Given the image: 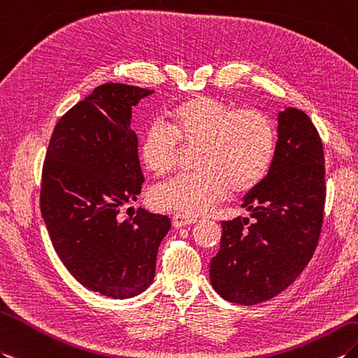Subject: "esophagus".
<instances>
[{
    "label": "esophagus",
    "mask_w": 358,
    "mask_h": 358,
    "mask_svg": "<svg viewBox=\"0 0 358 358\" xmlns=\"http://www.w3.org/2000/svg\"><path fill=\"white\" fill-rule=\"evenodd\" d=\"M196 222V218H192V217H186V215L182 213H176L172 217V224L173 227H185V226H190V224H195Z\"/></svg>",
    "instance_id": "esophagus-1"
}]
</instances>
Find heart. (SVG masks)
I'll list each match as a JSON object with an SVG mask.
<instances>
[{
	"instance_id": "obj_1",
	"label": "heart",
	"mask_w": 358,
	"mask_h": 358,
	"mask_svg": "<svg viewBox=\"0 0 358 358\" xmlns=\"http://www.w3.org/2000/svg\"><path fill=\"white\" fill-rule=\"evenodd\" d=\"M168 127L155 122L138 145L141 162L155 176L176 168L180 145H199L198 172L181 173L152 189L149 199L159 210L201 215L234 189L243 194L268 176L276 154V129L267 114L210 96H192L166 111Z\"/></svg>"
}]
</instances>
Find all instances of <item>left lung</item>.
Instances as JSON below:
<instances>
[{
    "instance_id": "obj_1",
    "label": "left lung",
    "mask_w": 358,
    "mask_h": 358,
    "mask_svg": "<svg viewBox=\"0 0 358 358\" xmlns=\"http://www.w3.org/2000/svg\"><path fill=\"white\" fill-rule=\"evenodd\" d=\"M325 157L317 129L296 108L278 114L268 176L244 198L250 218L222 221L210 282L222 299L255 305L278 296L308 265L325 207Z\"/></svg>"
}]
</instances>
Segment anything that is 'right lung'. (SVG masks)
I'll use <instances>...</instances> for the list:
<instances>
[{
  "instance_id": "1",
  "label": "right lung",
  "mask_w": 358,
  "mask_h": 358,
  "mask_svg": "<svg viewBox=\"0 0 358 358\" xmlns=\"http://www.w3.org/2000/svg\"><path fill=\"white\" fill-rule=\"evenodd\" d=\"M152 90L103 84L56 123L41 185V213L59 259L79 284L113 299L152 284L157 252L171 229L166 215L120 207L143 185L131 111Z\"/></svg>"
}]
</instances>
